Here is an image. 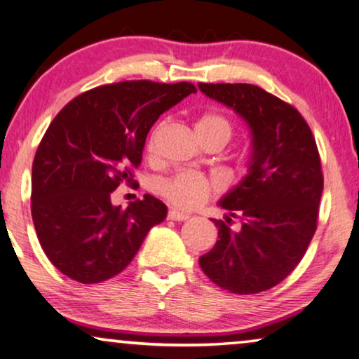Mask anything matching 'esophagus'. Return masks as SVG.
<instances>
[{"label": "esophagus", "mask_w": 359, "mask_h": 359, "mask_svg": "<svg viewBox=\"0 0 359 359\" xmlns=\"http://www.w3.org/2000/svg\"><path fill=\"white\" fill-rule=\"evenodd\" d=\"M168 219L169 220H175V222L189 220L190 219V214H185V212H182V210H177V209H170L169 212H168Z\"/></svg>", "instance_id": "34e87169"}]
</instances>
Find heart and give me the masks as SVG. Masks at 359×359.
<instances>
[{
    "label": "heart",
    "instance_id": "1",
    "mask_svg": "<svg viewBox=\"0 0 359 359\" xmlns=\"http://www.w3.org/2000/svg\"><path fill=\"white\" fill-rule=\"evenodd\" d=\"M195 133L200 140L219 139L226 144L233 135V124L229 118L219 111H204L193 123ZM155 150V139L147 142V153L151 155ZM215 190L214 180L198 172H179L159 184V193L163 198L180 209H196L209 200Z\"/></svg>",
    "mask_w": 359,
    "mask_h": 359
}]
</instances>
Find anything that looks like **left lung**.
<instances>
[{
	"label": "left lung",
	"mask_w": 359,
	"mask_h": 359,
	"mask_svg": "<svg viewBox=\"0 0 359 359\" xmlns=\"http://www.w3.org/2000/svg\"><path fill=\"white\" fill-rule=\"evenodd\" d=\"M208 97L246 119L252 130L249 174L220 206L241 220L212 222L219 240L200 257L210 281L233 294H257L280 284L309 249L323 193L320 151L297 108L246 83H200Z\"/></svg>",
	"instance_id": "left-lung-1"
}]
</instances>
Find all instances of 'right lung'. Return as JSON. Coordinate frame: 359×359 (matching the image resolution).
<instances>
[{
  "label": "right lung",
  "mask_w": 359,
  "mask_h": 359,
  "mask_svg": "<svg viewBox=\"0 0 359 359\" xmlns=\"http://www.w3.org/2000/svg\"><path fill=\"white\" fill-rule=\"evenodd\" d=\"M195 84L150 79L105 84L76 95L39 142L32 169V217L44 254L72 280L95 284L121 273L168 214L155 196L113 206L134 185L147 134Z\"/></svg>",
  "instance_id": "1"
}]
</instances>
